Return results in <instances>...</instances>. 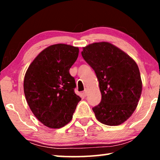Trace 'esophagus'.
<instances>
[{
    "label": "esophagus",
    "instance_id": "esophagus-1",
    "mask_svg": "<svg viewBox=\"0 0 160 160\" xmlns=\"http://www.w3.org/2000/svg\"><path fill=\"white\" fill-rule=\"evenodd\" d=\"M83 95H84V96H85V97H86L87 95H88V90H85V91H84V92H83Z\"/></svg>",
    "mask_w": 160,
    "mask_h": 160
}]
</instances>
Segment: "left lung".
Instances as JSON below:
<instances>
[{"label": "left lung", "mask_w": 160, "mask_h": 160, "mask_svg": "<svg viewBox=\"0 0 160 160\" xmlns=\"http://www.w3.org/2000/svg\"><path fill=\"white\" fill-rule=\"evenodd\" d=\"M82 56L95 72L102 94L101 102L92 108L97 120L118 126L128 119L142 93L138 66L128 54L109 42L83 47Z\"/></svg>", "instance_id": "1"}]
</instances>
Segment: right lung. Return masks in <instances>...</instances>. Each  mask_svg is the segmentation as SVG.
Instances as JSON below:
<instances>
[{"label": "right lung", "instance_id": "right-lung-1", "mask_svg": "<svg viewBox=\"0 0 160 160\" xmlns=\"http://www.w3.org/2000/svg\"><path fill=\"white\" fill-rule=\"evenodd\" d=\"M79 48L57 44L39 53L27 70L24 92L36 118L50 128H60L72 118L81 98L75 93V80L69 70Z\"/></svg>", "mask_w": 160, "mask_h": 160}]
</instances>
